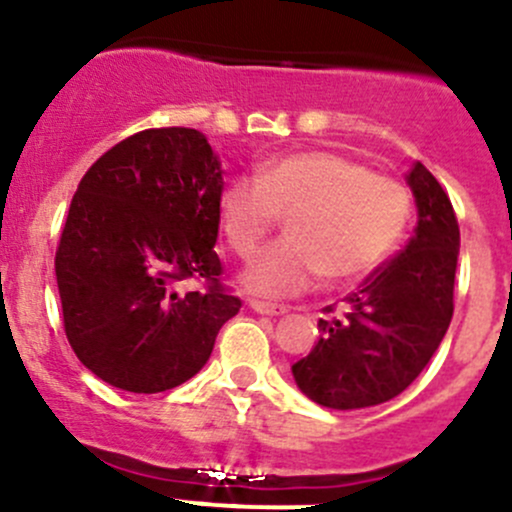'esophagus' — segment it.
Returning a JSON list of instances; mask_svg holds the SVG:
<instances>
[{
    "label": "esophagus",
    "mask_w": 512,
    "mask_h": 512,
    "mask_svg": "<svg viewBox=\"0 0 512 512\" xmlns=\"http://www.w3.org/2000/svg\"><path fill=\"white\" fill-rule=\"evenodd\" d=\"M250 307H252V312H257V314H267V317H282V314H287V307H285V304L262 302V299H252Z\"/></svg>",
    "instance_id": "obj_1"
}]
</instances>
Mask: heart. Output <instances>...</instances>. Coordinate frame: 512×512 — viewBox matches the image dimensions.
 I'll list each match as a JSON object with an SVG mask.
<instances>
[{
	"label": "heart",
	"instance_id": "obj_1",
	"mask_svg": "<svg viewBox=\"0 0 512 512\" xmlns=\"http://www.w3.org/2000/svg\"><path fill=\"white\" fill-rule=\"evenodd\" d=\"M287 215V235L260 252L245 275L250 292L292 297L324 280L354 282L374 272L404 237L411 193L391 175L332 151L272 158L220 195L232 252L250 260Z\"/></svg>",
	"mask_w": 512,
	"mask_h": 512
}]
</instances>
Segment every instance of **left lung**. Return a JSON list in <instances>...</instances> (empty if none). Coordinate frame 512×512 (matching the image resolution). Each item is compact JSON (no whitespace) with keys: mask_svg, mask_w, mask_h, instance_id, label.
I'll return each mask as SVG.
<instances>
[{"mask_svg":"<svg viewBox=\"0 0 512 512\" xmlns=\"http://www.w3.org/2000/svg\"><path fill=\"white\" fill-rule=\"evenodd\" d=\"M406 180L418 208L414 237L349 294L344 317L319 319V342L292 364L302 394L327 409H366L399 396L451 324L461 247L456 213L423 163Z\"/></svg>","mask_w":512,"mask_h":512,"instance_id":"8db88e82","label":"left lung"}]
</instances>
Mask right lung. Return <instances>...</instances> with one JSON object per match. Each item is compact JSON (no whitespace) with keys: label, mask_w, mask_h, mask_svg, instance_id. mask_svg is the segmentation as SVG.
I'll return each mask as SVG.
<instances>
[{"label":"right lung","mask_w":512,"mask_h":512,"mask_svg":"<svg viewBox=\"0 0 512 512\" xmlns=\"http://www.w3.org/2000/svg\"><path fill=\"white\" fill-rule=\"evenodd\" d=\"M223 168L195 128H148L86 170L56 250L64 332L81 364L133 394L193 379L242 302L220 277ZM188 279L201 287L185 293Z\"/></svg>","instance_id":"1"}]
</instances>
